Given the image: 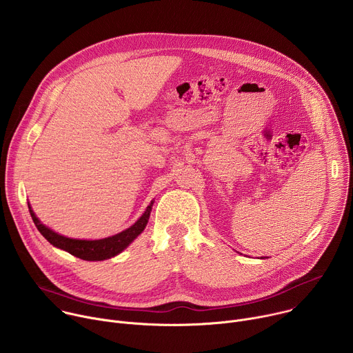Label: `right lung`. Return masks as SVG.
Here are the masks:
<instances>
[{
	"instance_id": "right-lung-1",
	"label": "right lung",
	"mask_w": 353,
	"mask_h": 353,
	"mask_svg": "<svg viewBox=\"0 0 353 353\" xmlns=\"http://www.w3.org/2000/svg\"><path fill=\"white\" fill-rule=\"evenodd\" d=\"M154 201H150V204L148 205L146 211L142 214V216L128 229L123 230L121 233H117L114 236L106 237V239H100V240H78V239H70L65 236H61L56 232H53L50 228L44 226L37 216L34 215L32 207H29L30 216L37 228V230L43 234V237L50 243L53 244L57 248H61L67 253L86 261H103L108 259H112L117 254H120L124 248H127L134 239L141 234L148 223L150 211H152Z\"/></svg>"
}]
</instances>
